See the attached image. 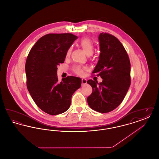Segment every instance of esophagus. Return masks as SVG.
Wrapping results in <instances>:
<instances>
[{
  "label": "esophagus",
  "mask_w": 159,
  "mask_h": 159,
  "mask_svg": "<svg viewBox=\"0 0 159 159\" xmlns=\"http://www.w3.org/2000/svg\"><path fill=\"white\" fill-rule=\"evenodd\" d=\"M87 83V80L85 79H82V85L83 86L84 84H86Z\"/></svg>",
  "instance_id": "esophagus-1"
}]
</instances>
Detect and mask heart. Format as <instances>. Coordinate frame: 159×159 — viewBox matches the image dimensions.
<instances>
[{"mask_svg":"<svg viewBox=\"0 0 159 159\" xmlns=\"http://www.w3.org/2000/svg\"><path fill=\"white\" fill-rule=\"evenodd\" d=\"M79 45L82 48L84 52L88 56L92 55L93 52L94 45L93 43L90 38H83L79 42ZM71 52V48L70 47L66 52V57H69ZM86 68L79 66H76L73 68L74 73L79 76L83 75L84 71Z\"/></svg>","mask_w":159,"mask_h":159,"instance_id":"b5f03b06","label":"heart"}]
</instances>
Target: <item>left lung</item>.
<instances>
[{
  "instance_id": "1",
  "label": "left lung",
  "mask_w": 159,
  "mask_h": 159,
  "mask_svg": "<svg viewBox=\"0 0 159 159\" xmlns=\"http://www.w3.org/2000/svg\"><path fill=\"white\" fill-rule=\"evenodd\" d=\"M101 53L92 74L101 76L102 82L88 80L92 92L87 98L88 105L99 113H108L119 106L130 85V62L119 40L101 33L99 36Z\"/></svg>"
}]
</instances>
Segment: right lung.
<instances>
[{"instance_id":"add662e5","label":"right lung","mask_w":159,"mask_h":159,"mask_svg":"<svg viewBox=\"0 0 159 159\" xmlns=\"http://www.w3.org/2000/svg\"><path fill=\"white\" fill-rule=\"evenodd\" d=\"M77 39L71 33H50L40 38L32 47L25 66L27 87L42 111L50 115L66 111L71 97L81 86V79L67 76L58 81L57 66L63 63L66 52Z\"/></svg>"}]
</instances>
